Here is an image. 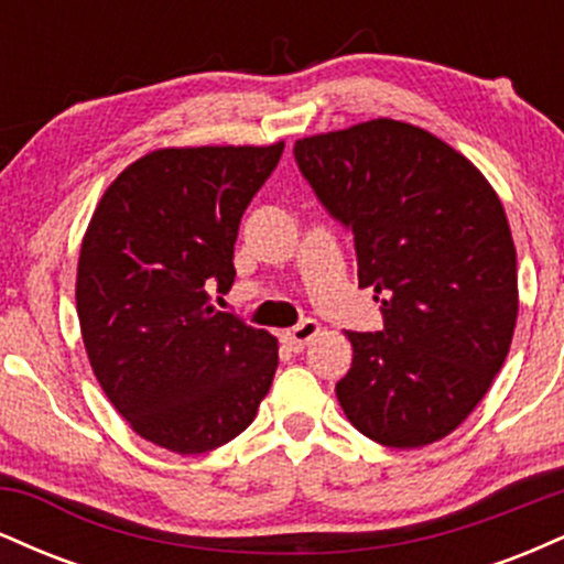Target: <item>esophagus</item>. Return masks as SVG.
Instances as JSON below:
<instances>
[{
  "instance_id": "1",
  "label": "esophagus",
  "mask_w": 564,
  "mask_h": 564,
  "mask_svg": "<svg viewBox=\"0 0 564 564\" xmlns=\"http://www.w3.org/2000/svg\"><path fill=\"white\" fill-rule=\"evenodd\" d=\"M321 334V326H318V321H302L300 326H294V328H289V332H283V341H286V345L294 349V352H302L304 347L310 345V341L315 339V336Z\"/></svg>"
}]
</instances>
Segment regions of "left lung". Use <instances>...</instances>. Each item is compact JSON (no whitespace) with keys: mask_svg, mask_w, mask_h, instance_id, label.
<instances>
[{"mask_svg":"<svg viewBox=\"0 0 564 564\" xmlns=\"http://www.w3.org/2000/svg\"><path fill=\"white\" fill-rule=\"evenodd\" d=\"M323 209L355 236L358 281L381 332H347L336 398L358 432L422 448L475 411L517 323V251L503 206L471 161L426 129L373 119L296 140Z\"/></svg>","mask_w":564,"mask_h":564,"instance_id":"obj_1","label":"left lung"}]
</instances>
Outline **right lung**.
Wrapping results in <instances>:
<instances>
[{
	"label": "right lung",
	"mask_w": 564,
	"mask_h": 564,
	"mask_svg": "<svg viewBox=\"0 0 564 564\" xmlns=\"http://www.w3.org/2000/svg\"><path fill=\"white\" fill-rule=\"evenodd\" d=\"M283 142L164 148L129 164L84 232L76 313L102 392L140 437L196 456L254 422L278 339L212 304Z\"/></svg>",
	"instance_id": "right-lung-1"
}]
</instances>
